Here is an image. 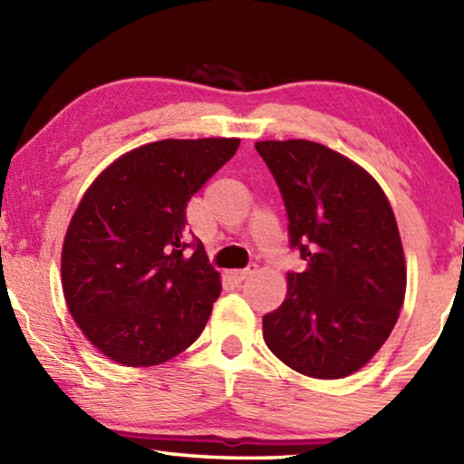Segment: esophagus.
<instances>
[{"mask_svg":"<svg viewBox=\"0 0 464 464\" xmlns=\"http://www.w3.org/2000/svg\"><path fill=\"white\" fill-rule=\"evenodd\" d=\"M254 272H256V266H249L247 270H231V272H229V278H231L233 282H237V285H239V282L249 278Z\"/></svg>","mask_w":464,"mask_h":464,"instance_id":"obj_1","label":"esophagus"}]
</instances>
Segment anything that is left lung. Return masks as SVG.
I'll return each mask as SVG.
<instances>
[{
	"mask_svg": "<svg viewBox=\"0 0 464 464\" xmlns=\"http://www.w3.org/2000/svg\"><path fill=\"white\" fill-rule=\"evenodd\" d=\"M280 188L290 247L307 266L264 315L272 354L311 379H343L387 342L407 268L395 215L379 182L348 157L304 139L257 140Z\"/></svg>",
	"mask_w": 464,
	"mask_h": 464,
	"instance_id": "obj_1",
	"label": "left lung"
}]
</instances>
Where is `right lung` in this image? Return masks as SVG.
<instances>
[{"label":"right lung","mask_w":464,"mask_h":464,"mask_svg":"<svg viewBox=\"0 0 464 464\" xmlns=\"http://www.w3.org/2000/svg\"><path fill=\"white\" fill-rule=\"evenodd\" d=\"M239 139H166L121 155L82 196L61 251L67 309L116 364L168 362L196 342L221 295V274L186 207L231 160Z\"/></svg>","instance_id":"1"}]
</instances>
